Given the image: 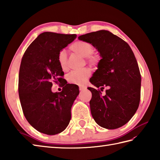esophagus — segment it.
<instances>
[{
	"mask_svg": "<svg viewBox=\"0 0 160 160\" xmlns=\"http://www.w3.org/2000/svg\"><path fill=\"white\" fill-rule=\"evenodd\" d=\"M86 89V88L84 87V86H80L79 87V90L80 91H83V90H85Z\"/></svg>",
	"mask_w": 160,
	"mask_h": 160,
	"instance_id": "34e87169",
	"label": "esophagus"
}]
</instances>
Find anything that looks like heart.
I'll return each mask as SVG.
<instances>
[{"label":"heart","instance_id":"b5f03b06","mask_svg":"<svg viewBox=\"0 0 160 160\" xmlns=\"http://www.w3.org/2000/svg\"><path fill=\"white\" fill-rule=\"evenodd\" d=\"M71 50L83 58H86L88 62L91 64L98 62V57L92 55L94 51V47L89 42L84 41H77L71 45ZM58 62L59 66L63 70L68 68L67 65V54L65 50H62L58 54ZM90 70L84 68L79 71H72L68 76V80L70 83L74 84H83L86 82L87 79L90 76Z\"/></svg>","mask_w":160,"mask_h":160}]
</instances>
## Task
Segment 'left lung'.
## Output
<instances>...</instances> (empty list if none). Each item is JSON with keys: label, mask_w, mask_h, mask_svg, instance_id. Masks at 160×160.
I'll use <instances>...</instances> for the list:
<instances>
[{"label": "left lung", "mask_w": 160, "mask_h": 160, "mask_svg": "<svg viewBox=\"0 0 160 160\" xmlns=\"http://www.w3.org/2000/svg\"><path fill=\"white\" fill-rule=\"evenodd\" d=\"M78 38L92 44L101 58L91 83L109 88L105 95L88 88L92 95V116L103 128H119L129 121L140 104L141 75L133 52L126 42L109 31L92 32Z\"/></svg>", "instance_id": "1"}]
</instances>
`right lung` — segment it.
Instances as JSON below:
<instances>
[{
	"label": "right lung",
	"instance_id": "obj_1",
	"mask_svg": "<svg viewBox=\"0 0 160 160\" xmlns=\"http://www.w3.org/2000/svg\"><path fill=\"white\" fill-rule=\"evenodd\" d=\"M76 38L75 34L44 32L22 57L18 81L20 103L27 121L40 133H59L70 122L79 86L67 83L61 92H52L51 88L52 81L61 83L64 74L58 62L59 52Z\"/></svg>",
	"mask_w": 160,
	"mask_h": 160
}]
</instances>
